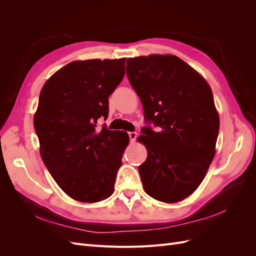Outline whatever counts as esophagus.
<instances>
[{
    "label": "esophagus",
    "instance_id": "esophagus-1",
    "mask_svg": "<svg viewBox=\"0 0 256 256\" xmlns=\"http://www.w3.org/2000/svg\"><path fill=\"white\" fill-rule=\"evenodd\" d=\"M128 136H129L130 141L134 142L136 138V136H138V134L136 132V131H130V132H128Z\"/></svg>",
    "mask_w": 256,
    "mask_h": 256
}]
</instances>
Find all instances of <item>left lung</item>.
Returning a JSON list of instances; mask_svg holds the SVG:
<instances>
[{
    "mask_svg": "<svg viewBox=\"0 0 256 256\" xmlns=\"http://www.w3.org/2000/svg\"><path fill=\"white\" fill-rule=\"evenodd\" d=\"M129 82L145 122L138 140L147 150L138 166L143 188L164 203L180 202L203 182L216 152L219 115L210 86L182 58L150 54L127 60Z\"/></svg>",
    "mask_w": 256,
    "mask_h": 256,
    "instance_id": "8db88e82",
    "label": "left lung"
}]
</instances>
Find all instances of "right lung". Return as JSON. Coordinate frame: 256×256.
<instances>
[{
    "instance_id": "right-lung-1",
    "label": "right lung",
    "mask_w": 256,
    "mask_h": 256,
    "mask_svg": "<svg viewBox=\"0 0 256 256\" xmlns=\"http://www.w3.org/2000/svg\"><path fill=\"white\" fill-rule=\"evenodd\" d=\"M125 60H74L44 83L34 115L40 156L60 188L72 198L96 203L114 191L125 131L97 129L108 118L109 96L125 76Z\"/></svg>"
}]
</instances>
